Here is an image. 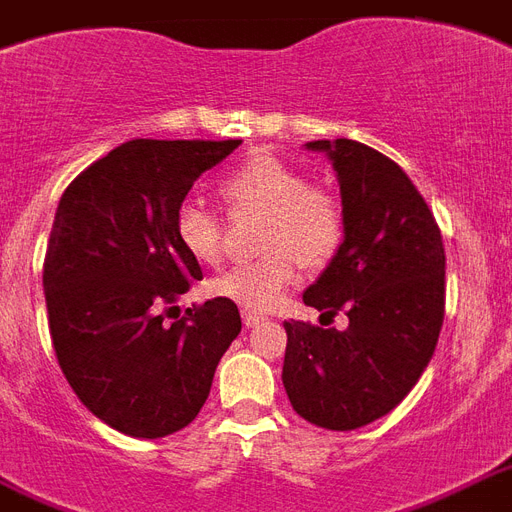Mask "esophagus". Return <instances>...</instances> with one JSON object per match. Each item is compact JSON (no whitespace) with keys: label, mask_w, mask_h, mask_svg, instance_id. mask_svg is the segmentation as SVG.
Instances as JSON below:
<instances>
[{"label":"esophagus","mask_w":512,"mask_h":512,"mask_svg":"<svg viewBox=\"0 0 512 512\" xmlns=\"http://www.w3.org/2000/svg\"><path fill=\"white\" fill-rule=\"evenodd\" d=\"M241 319H244V325L247 327H257L268 317H265L263 311H257V308H241Z\"/></svg>","instance_id":"obj_1"}]
</instances>
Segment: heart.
Returning a JSON list of instances; mask_svg holds the SVG:
<instances>
[{
	"label": "heart",
	"mask_w": 512,
	"mask_h": 512,
	"mask_svg": "<svg viewBox=\"0 0 512 512\" xmlns=\"http://www.w3.org/2000/svg\"><path fill=\"white\" fill-rule=\"evenodd\" d=\"M220 195L233 212H263L260 247L265 255L233 265L209 290L244 308H271L298 284L300 263L325 268L341 252L346 214L333 190L311 185L295 166L273 155H252L220 179ZM174 236L201 265L225 257L220 217L187 198L174 212Z\"/></svg>",
	"instance_id": "heart-1"
}]
</instances>
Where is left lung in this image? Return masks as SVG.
<instances>
[{"mask_svg": "<svg viewBox=\"0 0 512 512\" xmlns=\"http://www.w3.org/2000/svg\"><path fill=\"white\" fill-rule=\"evenodd\" d=\"M341 182L346 239L303 303L346 330L284 322L282 381L292 408L325 429L365 427L403 403L438 346L446 249L427 201L384 152L351 139L308 142Z\"/></svg>", "mask_w": 512, "mask_h": 512, "instance_id": "8db88e82", "label": "left lung"}]
</instances>
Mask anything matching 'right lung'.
Here are the masks:
<instances>
[{
	"instance_id": "add662e5",
	"label": "right lung",
	"mask_w": 512,
	"mask_h": 512,
	"mask_svg": "<svg viewBox=\"0 0 512 512\" xmlns=\"http://www.w3.org/2000/svg\"><path fill=\"white\" fill-rule=\"evenodd\" d=\"M239 139H134L72 179L42 265L56 360L88 411L131 438H166L204 408L241 333L236 303L206 300L166 322L201 282L174 212Z\"/></svg>"
}]
</instances>
